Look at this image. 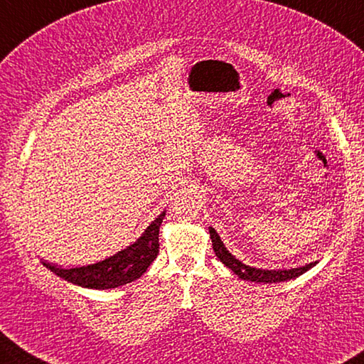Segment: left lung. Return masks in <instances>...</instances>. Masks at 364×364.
<instances>
[{
	"mask_svg": "<svg viewBox=\"0 0 364 364\" xmlns=\"http://www.w3.org/2000/svg\"><path fill=\"white\" fill-rule=\"evenodd\" d=\"M210 236L213 241V249L215 252V257H218L223 264L228 269L233 270V272L241 278V280L247 282H257V283H277V282H286L291 280V278H296L301 274H305L306 270H310L313 266H316V261L310 262V264H305L301 267H294V269H278V270H267V269H257L244 264L239 259H236L233 255H231L227 247L223 245L220 241V236L218 235L213 227H210Z\"/></svg>",
	"mask_w": 364,
	"mask_h": 364,
	"instance_id": "obj_1",
	"label": "left lung"
}]
</instances>
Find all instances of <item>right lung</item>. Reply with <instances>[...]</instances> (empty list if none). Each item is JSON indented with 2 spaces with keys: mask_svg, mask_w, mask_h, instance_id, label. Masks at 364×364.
<instances>
[{
  "mask_svg": "<svg viewBox=\"0 0 364 364\" xmlns=\"http://www.w3.org/2000/svg\"><path fill=\"white\" fill-rule=\"evenodd\" d=\"M164 215L166 211H162L134 244L95 264L70 269H63L50 262H43V266L64 280L90 289H111L134 282L144 275L158 257L159 227Z\"/></svg>",
  "mask_w": 364,
  "mask_h": 364,
  "instance_id": "add662e5",
  "label": "right lung"
}]
</instances>
